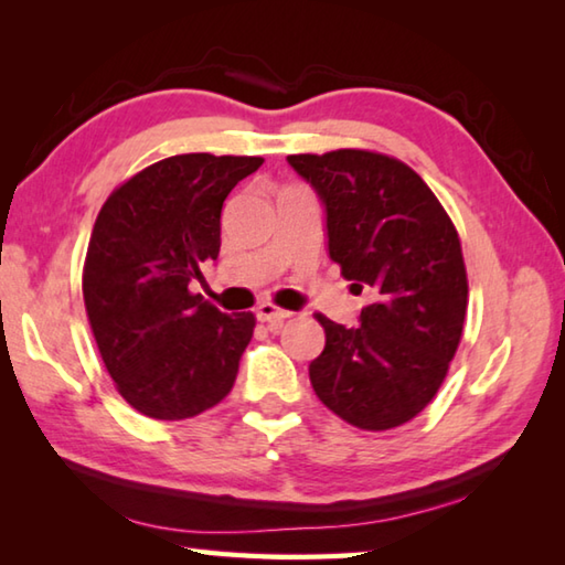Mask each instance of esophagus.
Wrapping results in <instances>:
<instances>
[{
	"instance_id": "1",
	"label": "esophagus",
	"mask_w": 565,
	"mask_h": 565,
	"mask_svg": "<svg viewBox=\"0 0 565 565\" xmlns=\"http://www.w3.org/2000/svg\"><path fill=\"white\" fill-rule=\"evenodd\" d=\"M289 317H291L289 311H284V309H279V306H274L269 301H264V303L256 306V319H259V321L281 323L284 319H289Z\"/></svg>"
}]
</instances>
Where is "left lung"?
<instances>
[{
	"label": "left lung",
	"mask_w": 565,
	"mask_h": 565,
	"mask_svg": "<svg viewBox=\"0 0 565 565\" xmlns=\"http://www.w3.org/2000/svg\"><path fill=\"white\" fill-rule=\"evenodd\" d=\"M317 191L331 262L366 294L359 327L319 313L327 347L309 363L317 396L363 431L414 418L444 384L468 281L451 218L404 161L363 149L286 157Z\"/></svg>",
	"instance_id": "obj_1"
}]
</instances>
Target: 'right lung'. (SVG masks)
Returning a JSON list of instances; mask_svg holds the SVG:
<instances>
[{
  "label": "right lung",
  "instance_id": "right-lung-1",
  "mask_svg": "<svg viewBox=\"0 0 565 565\" xmlns=\"http://www.w3.org/2000/svg\"><path fill=\"white\" fill-rule=\"evenodd\" d=\"M262 157L177 154L139 171L104 202L84 264L94 339L127 404L181 420L234 386L254 313H228L191 294L222 246V206Z\"/></svg>",
  "mask_w": 565,
  "mask_h": 565
}]
</instances>
